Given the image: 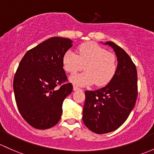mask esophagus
<instances>
[{"instance_id": "obj_1", "label": "esophagus", "mask_w": 154, "mask_h": 154, "mask_svg": "<svg viewBox=\"0 0 154 154\" xmlns=\"http://www.w3.org/2000/svg\"><path fill=\"white\" fill-rule=\"evenodd\" d=\"M73 89H74V91H78V90H82L81 88H79L78 86H77L76 85H73Z\"/></svg>"}]
</instances>
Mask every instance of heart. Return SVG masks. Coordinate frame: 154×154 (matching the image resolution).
I'll return each instance as SVG.
<instances>
[{"label":"heart","mask_w":154,"mask_h":154,"mask_svg":"<svg viewBox=\"0 0 154 154\" xmlns=\"http://www.w3.org/2000/svg\"><path fill=\"white\" fill-rule=\"evenodd\" d=\"M78 54L68 50L63 57L64 70L70 74L82 70L85 72L71 76L69 80L79 85H90L95 82L97 86H103L111 81L117 71V58L95 42L80 44Z\"/></svg>","instance_id":"heart-1"}]
</instances>
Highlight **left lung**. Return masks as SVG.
Instances as JSON below:
<instances>
[{
	"label": "left lung",
	"instance_id": "1",
	"mask_svg": "<svg viewBox=\"0 0 154 154\" xmlns=\"http://www.w3.org/2000/svg\"><path fill=\"white\" fill-rule=\"evenodd\" d=\"M113 48L117 57V71L103 88L85 92L82 121L98 134L116 130L125 122L137 98V72L128 54L114 42L105 43Z\"/></svg>",
	"mask_w": 154,
	"mask_h": 154
}]
</instances>
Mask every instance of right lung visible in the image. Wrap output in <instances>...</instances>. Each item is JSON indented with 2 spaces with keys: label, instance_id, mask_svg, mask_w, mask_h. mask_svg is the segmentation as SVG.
Here are the masks:
<instances>
[{
  "label": "right lung",
  "instance_id": "right-lung-1",
  "mask_svg": "<svg viewBox=\"0 0 154 154\" xmlns=\"http://www.w3.org/2000/svg\"><path fill=\"white\" fill-rule=\"evenodd\" d=\"M72 46L70 39L54 37L29 50L20 62L13 81L17 108L37 129L50 128L59 122L65 98L73 86L68 81L63 57Z\"/></svg>",
  "mask_w": 154,
  "mask_h": 154
}]
</instances>
